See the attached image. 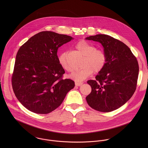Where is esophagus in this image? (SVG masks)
Instances as JSON below:
<instances>
[{
  "instance_id": "esophagus-1",
  "label": "esophagus",
  "mask_w": 148,
  "mask_h": 148,
  "mask_svg": "<svg viewBox=\"0 0 148 148\" xmlns=\"http://www.w3.org/2000/svg\"><path fill=\"white\" fill-rule=\"evenodd\" d=\"M83 84V82H75V85L76 86H80V85H82Z\"/></svg>"
}]
</instances>
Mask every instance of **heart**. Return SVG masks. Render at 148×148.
I'll use <instances>...</instances> for the list:
<instances>
[{"label": "heart", "mask_w": 148, "mask_h": 148, "mask_svg": "<svg viewBox=\"0 0 148 148\" xmlns=\"http://www.w3.org/2000/svg\"><path fill=\"white\" fill-rule=\"evenodd\" d=\"M76 49L84 56L80 69L71 75V77L76 81H82L89 77L93 72L99 73L106 66L107 57L105 51L102 49L96 48L95 46L85 40L77 42ZM58 62L60 65L68 72L72 69L66 59V52H62L58 55Z\"/></svg>", "instance_id": "1"}]
</instances>
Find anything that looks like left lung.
Wrapping results in <instances>:
<instances>
[{
	"instance_id": "1",
	"label": "left lung",
	"mask_w": 148,
	"mask_h": 148,
	"mask_svg": "<svg viewBox=\"0 0 148 148\" xmlns=\"http://www.w3.org/2000/svg\"><path fill=\"white\" fill-rule=\"evenodd\" d=\"M86 39L100 42L107 57L106 66L96 80L87 81L92 91L86 100L95 110L112 112L125 104L136 89L137 60L125 44L110 36L99 34Z\"/></svg>"
}]
</instances>
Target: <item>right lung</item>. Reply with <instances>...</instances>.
<instances>
[{
	"mask_svg": "<svg viewBox=\"0 0 148 148\" xmlns=\"http://www.w3.org/2000/svg\"><path fill=\"white\" fill-rule=\"evenodd\" d=\"M73 39L52 31L40 32L19 49L12 75L14 92L23 106L38 114H48L61 105L75 86L63 79L58 62V48Z\"/></svg>",
	"mask_w": 148,
	"mask_h": 148,
	"instance_id": "add662e5",
	"label": "right lung"
}]
</instances>
